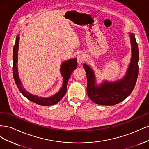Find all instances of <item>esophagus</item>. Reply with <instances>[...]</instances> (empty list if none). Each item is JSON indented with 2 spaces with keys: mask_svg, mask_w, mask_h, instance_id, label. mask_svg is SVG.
<instances>
[{
  "mask_svg": "<svg viewBox=\"0 0 149 149\" xmlns=\"http://www.w3.org/2000/svg\"><path fill=\"white\" fill-rule=\"evenodd\" d=\"M84 60H85V55L82 53H79L77 56V61H78V65H81L83 63L84 61Z\"/></svg>",
  "mask_w": 149,
  "mask_h": 149,
  "instance_id": "34e87169",
  "label": "esophagus"
}]
</instances>
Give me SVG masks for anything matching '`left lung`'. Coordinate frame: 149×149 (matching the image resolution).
Listing matches in <instances>:
<instances>
[{
    "label": "left lung",
    "mask_w": 149,
    "mask_h": 149,
    "mask_svg": "<svg viewBox=\"0 0 149 149\" xmlns=\"http://www.w3.org/2000/svg\"><path fill=\"white\" fill-rule=\"evenodd\" d=\"M132 56L128 69L122 79L114 82L104 81L100 85L96 83L94 70L86 64H83L87 76V94L92 101L102 106H113L127 98L136 84L139 73V49L135 35L129 33Z\"/></svg>",
    "instance_id": "left-lung-1"
}]
</instances>
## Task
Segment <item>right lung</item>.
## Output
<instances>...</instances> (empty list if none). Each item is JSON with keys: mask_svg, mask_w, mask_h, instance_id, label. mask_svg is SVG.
<instances>
[{"mask_svg": "<svg viewBox=\"0 0 149 149\" xmlns=\"http://www.w3.org/2000/svg\"><path fill=\"white\" fill-rule=\"evenodd\" d=\"M19 40L20 38L19 36H17L16 37L15 43L14 45V47H13V50L12 68L13 78H14V81L18 88L19 89V91L26 98H27L28 100H29L31 102L37 104L38 105L48 106L56 104H57L63 97L65 94H66L68 81L69 78H70L72 72L77 68V59H76V58H73V59H71L62 63V64L60 66V73L63 76V84L62 87L60 88L59 91L56 93L55 95L48 97H43L41 96H36L26 91L20 81L19 73H18L17 63Z\"/></svg>", "mask_w": 149, "mask_h": 149, "instance_id": "right-lung-1", "label": "right lung"}]
</instances>
